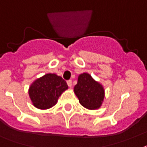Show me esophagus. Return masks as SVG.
<instances>
[{
  "instance_id": "obj_1",
  "label": "esophagus",
  "mask_w": 147,
  "mask_h": 147,
  "mask_svg": "<svg viewBox=\"0 0 147 147\" xmlns=\"http://www.w3.org/2000/svg\"><path fill=\"white\" fill-rule=\"evenodd\" d=\"M67 84H68V86L69 87V88H71V85H72V82H71V80H69V81H67Z\"/></svg>"
}]
</instances>
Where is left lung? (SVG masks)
<instances>
[{
	"label": "left lung",
	"mask_w": 147,
	"mask_h": 147,
	"mask_svg": "<svg viewBox=\"0 0 147 147\" xmlns=\"http://www.w3.org/2000/svg\"><path fill=\"white\" fill-rule=\"evenodd\" d=\"M74 92L81 105L91 110L100 108L105 97V90L102 84L86 72L79 75Z\"/></svg>",
	"instance_id": "obj_1"
}]
</instances>
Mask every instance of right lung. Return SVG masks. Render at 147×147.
<instances>
[{
  "label": "right lung",
  "mask_w": 147,
  "mask_h": 147,
  "mask_svg": "<svg viewBox=\"0 0 147 147\" xmlns=\"http://www.w3.org/2000/svg\"><path fill=\"white\" fill-rule=\"evenodd\" d=\"M67 89L66 82L63 78L54 73H48L31 84L28 95L34 107L47 109L57 104L58 98Z\"/></svg>",
  "instance_id": "add662e5"
}]
</instances>
